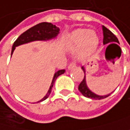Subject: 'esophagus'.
<instances>
[{"label": "esophagus", "instance_id": "obj_1", "mask_svg": "<svg viewBox=\"0 0 130 130\" xmlns=\"http://www.w3.org/2000/svg\"><path fill=\"white\" fill-rule=\"evenodd\" d=\"M75 67H76V64H75V62H72V63H70V64H69L68 69H69V70H71L72 69H73Z\"/></svg>", "mask_w": 130, "mask_h": 130}]
</instances>
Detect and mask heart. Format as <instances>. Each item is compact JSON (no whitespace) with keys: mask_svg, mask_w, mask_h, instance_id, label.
Listing matches in <instances>:
<instances>
[{"mask_svg":"<svg viewBox=\"0 0 130 130\" xmlns=\"http://www.w3.org/2000/svg\"><path fill=\"white\" fill-rule=\"evenodd\" d=\"M98 42L97 33L86 28H77L69 33L66 39L67 46L71 49L78 48V55L82 57L93 53Z\"/></svg>","mask_w":130,"mask_h":130,"instance_id":"1","label":"heart"}]
</instances>
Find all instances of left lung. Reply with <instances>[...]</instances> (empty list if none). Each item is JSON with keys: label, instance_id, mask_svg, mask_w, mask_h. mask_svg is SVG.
Listing matches in <instances>:
<instances>
[{"label": "left lung", "instance_id": "obj_1", "mask_svg": "<svg viewBox=\"0 0 130 130\" xmlns=\"http://www.w3.org/2000/svg\"><path fill=\"white\" fill-rule=\"evenodd\" d=\"M102 31H103V37H103V44L104 45L109 44V43H111L110 45H112V44L117 45V44H115V43L119 44L118 39L116 37V36L112 32H111L110 30H109L107 28H105L104 25H102ZM82 69L84 71L85 77H84V79L82 80V82L80 83L79 86H78V89L83 96H85V97H86V98H91V99H94V100H101V99H104L105 98L109 97V96L112 93H111L106 94V95H98V94H96L93 92H92L91 90L89 89V87L87 86V84H86V78H85V69L84 66H82Z\"/></svg>", "mask_w": 130, "mask_h": 130}]
</instances>
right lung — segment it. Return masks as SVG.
<instances>
[{
	"label": "right lung",
	"mask_w": 130,
	"mask_h": 130,
	"mask_svg": "<svg viewBox=\"0 0 130 130\" xmlns=\"http://www.w3.org/2000/svg\"><path fill=\"white\" fill-rule=\"evenodd\" d=\"M59 31H60L59 28L57 27L55 25H53L52 23H48V22L39 23V24L34 25L33 27L28 28V30H26L25 32H23L22 34H21L18 37V38L15 41L13 45H12L11 56H12V54L13 53V51L15 50L16 47L24 45V44L36 41H46L53 40V39H55L57 36L59 34ZM64 72H66L64 69H61V70H58L57 72L54 73L52 83L50 85V87H49L46 95L42 99H41L40 101H38L37 102H43V101H45V99L48 98V96L51 93L52 88L53 86V84L55 82L56 79L60 75L63 74Z\"/></svg>",
	"instance_id": "add662e5"
}]
</instances>
